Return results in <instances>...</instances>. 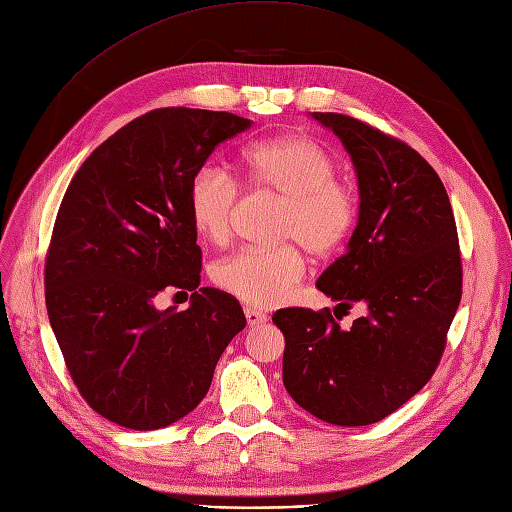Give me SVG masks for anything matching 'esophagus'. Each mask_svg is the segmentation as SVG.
<instances>
[{
  "label": "esophagus",
  "instance_id": "34e87169",
  "mask_svg": "<svg viewBox=\"0 0 512 512\" xmlns=\"http://www.w3.org/2000/svg\"><path fill=\"white\" fill-rule=\"evenodd\" d=\"M243 312H246V321H248L250 327H262L266 321H269V319H266V314H262L254 308H246Z\"/></svg>",
  "mask_w": 512,
  "mask_h": 512
}]
</instances>
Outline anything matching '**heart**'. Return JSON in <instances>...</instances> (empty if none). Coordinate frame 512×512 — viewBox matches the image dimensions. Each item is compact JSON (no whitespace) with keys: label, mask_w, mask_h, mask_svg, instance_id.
Listing matches in <instances>:
<instances>
[{"label":"heart","mask_w":512,"mask_h":512,"mask_svg":"<svg viewBox=\"0 0 512 512\" xmlns=\"http://www.w3.org/2000/svg\"><path fill=\"white\" fill-rule=\"evenodd\" d=\"M252 189L279 200L273 235L277 248H246L212 269L225 294L254 308L287 300L304 277V248L312 258H331L352 235L360 198L352 183L335 179V158L310 137L285 135L258 141L241 156ZM239 208L237 181L223 166H202L189 185V214L210 243H225Z\"/></svg>","instance_id":"heart-1"}]
</instances>
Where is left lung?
Segmentation results:
<instances>
[{
	"mask_svg": "<svg viewBox=\"0 0 512 512\" xmlns=\"http://www.w3.org/2000/svg\"><path fill=\"white\" fill-rule=\"evenodd\" d=\"M356 170L360 212L346 254L316 281L325 296L367 314L346 331L325 308H283V385L316 419L342 427L392 415L433 375L462 294L452 206L435 170L406 143L333 112ZM335 306V308H337Z\"/></svg>",
	"mask_w": 512,
	"mask_h": 512,
	"instance_id": "left-lung-1",
	"label": "left lung"
}]
</instances>
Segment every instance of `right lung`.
Segmentation results:
<instances>
[{"label": "right lung", "mask_w": 512, "mask_h": 512, "mask_svg": "<svg viewBox=\"0 0 512 512\" xmlns=\"http://www.w3.org/2000/svg\"><path fill=\"white\" fill-rule=\"evenodd\" d=\"M229 112L160 108L106 139L70 181L45 262V304L68 373L108 421L152 431L196 408L231 339L239 302L200 285L189 185L216 145L248 131ZM162 288L190 308L158 311Z\"/></svg>", "instance_id": "1"}]
</instances>
